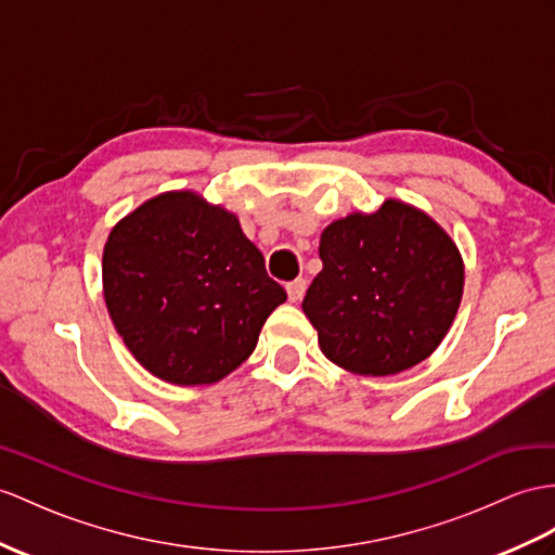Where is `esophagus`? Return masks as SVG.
I'll return each instance as SVG.
<instances>
[{"instance_id":"1","label":"esophagus","mask_w":555,"mask_h":555,"mask_svg":"<svg viewBox=\"0 0 555 555\" xmlns=\"http://www.w3.org/2000/svg\"><path fill=\"white\" fill-rule=\"evenodd\" d=\"M308 282L304 278H296L292 282H287V294H289V301H301L304 294H306Z\"/></svg>"}]
</instances>
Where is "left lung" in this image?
<instances>
[{
  "instance_id": "left-lung-1",
  "label": "left lung",
  "mask_w": 555,
  "mask_h": 555,
  "mask_svg": "<svg viewBox=\"0 0 555 555\" xmlns=\"http://www.w3.org/2000/svg\"><path fill=\"white\" fill-rule=\"evenodd\" d=\"M322 270L304 313L322 353L339 367L388 376L426 360L456 315L464 266L442 228L410 205L386 199L370 216L324 228Z\"/></svg>"
}]
</instances>
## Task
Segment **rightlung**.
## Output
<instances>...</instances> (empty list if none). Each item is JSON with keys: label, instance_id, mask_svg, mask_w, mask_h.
Listing matches in <instances>:
<instances>
[{"label": "right lung", "instance_id": "obj_1", "mask_svg": "<svg viewBox=\"0 0 555 555\" xmlns=\"http://www.w3.org/2000/svg\"><path fill=\"white\" fill-rule=\"evenodd\" d=\"M107 313L147 372L214 384L245 362L287 292L237 216L195 193H165L119 221L103 251Z\"/></svg>", "mask_w": 555, "mask_h": 555}]
</instances>
